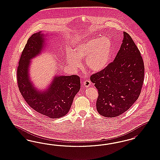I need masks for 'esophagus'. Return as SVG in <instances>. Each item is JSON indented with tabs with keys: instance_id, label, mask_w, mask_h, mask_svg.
I'll return each mask as SVG.
<instances>
[{
	"instance_id": "obj_1",
	"label": "esophagus",
	"mask_w": 160,
	"mask_h": 160,
	"mask_svg": "<svg viewBox=\"0 0 160 160\" xmlns=\"http://www.w3.org/2000/svg\"><path fill=\"white\" fill-rule=\"evenodd\" d=\"M83 84H84V86L86 87H89V86H90V85H91V82H90V80H86L85 82H84Z\"/></svg>"
}]
</instances>
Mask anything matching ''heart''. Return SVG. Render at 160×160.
<instances>
[{"label": "heart", "instance_id": "heart-1", "mask_svg": "<svg viewBox=\"0 0 160 160\" xmlns=\"http://www.w3.org/2000/svg\"><path fill=\"white\" fill-rule=\"evenodd\" d=\"M112 42L107 36L87 39L74 46L73 50H68L66 60L74 68L80 66V60L86 58L87 68L99 72L106 68L112 53Z\"/></svg>", "mask_w": 160, "mask_h": 160}]
</instances>
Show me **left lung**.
I'll list each match as a JSON object with an SVG mask.
<instances>
[{
  "label": "left lung",
  "mask_w": 160,
  "mask_h": 160,
  "mask_svg": "<svg viewBox=\"0 0 160 160\" xmlns=\"http://www.w3.org/2000/svg\"><path fill=\"white\" fill-rule=\"evenodd\" d=\"M123 34L114 61L90 77L98 92L97 112L106 117L119 116L128 110L139 97L144 82L140 52L131 36L125 32Z\"/></svg>",
  "instance_id": "1"
}]
</instances>
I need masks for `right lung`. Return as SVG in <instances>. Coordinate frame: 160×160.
I'll list each match as a JSON object with an SVG mask.
<instances>
[{"label": "right lung", "mask_w": 160, "mask_h": 160, "mask_svg": "<svg viewBox=\"0 0 160 160\" xmlns=\"http://www.w3.org/2000/svg\"><path fill=\"white\" fill-rule=\"evenodd\" d=\"M45 35L39 32L28 39L22 52L17 71L20 92L25 101L36 112L51 118L64 116L69 112L73 99L80 88L77 75L54 76L45 90L35 87L29 70L32 59L40 55L45 47Z\"/></svg>", "instance_id": "right-lung-1"}]
</instances>
